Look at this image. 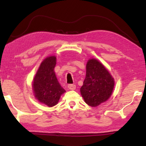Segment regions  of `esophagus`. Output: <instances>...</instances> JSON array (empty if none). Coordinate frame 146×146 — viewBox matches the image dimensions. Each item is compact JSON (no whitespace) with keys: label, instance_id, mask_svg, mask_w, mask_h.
<instances>
[{"label":"esophagus","instance_id":"34e87169","mask_svg":"<svg viewBox=\"0 0 146 146\" xmlns=\"http://www.w3.org/2000/svg\"><path fill=\"white\" fill-rule=\"evenodd\" d=\"M68 88H69L70 90H75L76 85L74 84H70L68 85Z\"/></svg>","mask_w":146,"mask_h":146}]
</instances>
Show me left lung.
Masks as SVG:
<instances>
[{"instance_id":"1","label":"left lung","mask_w":146,"mask_h":146,"mask_svg":"<svg viewBox=\"0 0 146 146\" xmlns=\"http://www.w3.org/2000/svg\"><path fill=\"white\" fill-rule=\"evenodd\" d=\"M114 80L110 73L95 59H91L86 66V76L80 92L85 102L91 107L98 106L111 95Z\"/></svg>"}]
</instances>
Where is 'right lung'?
Wrapping results in <instances>:
<instances>
[{
    "mask_svg": "<svg viewBox=\"0 0 146 146\" xmlns=\"http://www.w3.org/2000/svg\"><path fill=\"white\" fill-rule=\"evenodd\" d=\"M56 64L54 56L46 58L43 61L34 78L33 91L36 99L48 107L58 104L64 90L59 83L54 68Z\"/></svg>",
    "mask_w": 146,
    "mask_h": 146,
    "instance_id": "right-lung-1",
    "label": "right lung"
}]
</instances>
